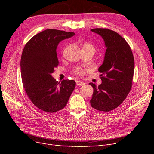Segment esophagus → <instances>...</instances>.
<instances>
[{
	"label": "esophagus",
	"instance_id": "obj_1",
	"mask_svg": "<svg viewBox=\"0 0 154 154\" xmlns=\"http://www.w3.org/2000/svg\"><path fill=\"white\" fill-rule=\"evenodd\" d=\"M76 85L78 86H82V85H83L85 84L84 82H83L82 81H80V80H76Z\"/></svg>",
	"mask_w": 154,
	"mask_h": 154
}]
</instances>
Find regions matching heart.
Wrapping results in <instances>:
<instances>
[{"label": "heart", "instance_id": "b5f03b06", "mask_svg": "<svg viewBox=\"0 0 154 154\" xmlns=\"http://www.w3.org/2000/svg\"><path fill=\"white\" fill-rule=\"evenodd\" d=\"M83 47H87V48H91L94 49V46H93L92 44H88V43H86L84 45H83ZM89 69L88 67H77L76 68L74 69V72L75 73L76 75L79 76H82L85 74V73L88 71Z\"/></svg>", "mask_w": 154, "mask_h": 154}]
</instances>
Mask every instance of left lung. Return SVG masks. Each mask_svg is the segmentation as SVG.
Returning <instances> with one entry per match:
<instances>
[{"mask_svg": "<svg viewBox=\"0 0 154 154\" xmlns=\"http://www.w3.org/2000/svg\"><path fill=\"white\" fill-rule=\"evenodd\" d=\"M91 31L103 38L106 48L103 64L99 67L102 83H90L94 89L91 105L99 111L109 112L122 104L132 86L134 58L130 45L117 32L105 28Z\"/></svg>", "mask_w": 154, "mask_h": 154, "instance_id": "1", "label": "left lung"}]
</instances>
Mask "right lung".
I'll return each mask as SVG.
<instances>
[{
  "label": "right lung",
  "mask_w": 154,
  "mask_h": 154,
  "mask_svg": "<svg viewBox=\"0 0 154 154\" xmlns=\"http://www.w3.org/2000/svg\"><path fill=\"white\" fill-rule=\"evenodd\" d=\"M74 35L73 32L46 29L32 37L23 49L20 60L23 86L32 103L46 112L63 109L75 88V81L58 82L51 76L59 63L57 54L59 42Z\"/></svg>",
  "instance_id": "right-lung-1"
}]
</instances>
